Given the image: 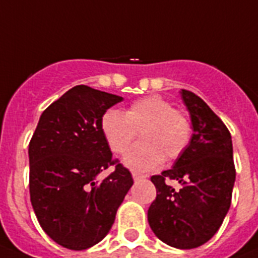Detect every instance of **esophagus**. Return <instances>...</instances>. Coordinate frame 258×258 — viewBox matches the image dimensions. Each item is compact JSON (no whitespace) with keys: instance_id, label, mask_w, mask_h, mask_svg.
<instances>
[{"instance_id":"esophagus-1","label":"esophagus","mask_w":258,"mask_h":258,"mask_svg":"<svg viewBox=\"0 0 258 258\" xmlns=\"http://www.w3.org/2000/svg\"><path fill=\"white\" fill-rule=\"evenodd\" d=\"M146 178V175L145 174H141V172H137V171H134L133 172V179L134 180H142V179H145Z\"/></svg>"}]
</instances>
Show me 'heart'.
Returning a JSON list of instances; mask_svg holds the SVG:
<instances>
[{"mask_svg": "<svg viewBox=\"0 0 258 258\" xmlns=\"http://www.w3.org/2000/svg\"><path fill=\"white\" fill-rule=\"evenodd\" d=\"M101 131L108 147L122 155L141 134L142 142L124 157V164L137 171H148L166 158L174 161L183 156L192 139V121L188 113L174 107L160 94L134 101L124 112L110 108L101 117Z\"/></svg>", "mask_w": 258, "mask_h": 258, "instance_id": "1", "label": "heart"}]
</instances>
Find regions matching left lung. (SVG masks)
<instances>
[{
	"instance_id": "1",
	"label": "left lung",
	"mask_w": 258,
	"mask_h": 258,
	"mask_svg": "<svg viewBox=\"0 0 258 258\" xmlns=\"http://www.w3.org/2000/svg\"><path fill=\"white\" fill-rule=\"evenodd\" d=\"M180 94L195 133L171 169L151 176L157 196L148 209V223L164 243L192 249L211 239L223 224L235 166L230 132L223 120L193 92L181 89ZM167 180L179 181L181 188L174 189Z\"/></svg>"
}]
</instances>
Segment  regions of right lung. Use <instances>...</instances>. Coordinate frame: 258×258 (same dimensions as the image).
I'll use <instances>...</instances> for the list:
<instances>
[{"label":"right lung","instance_id":"add662e5","mask_svg":"<svg viewBox=\"0 0 258 258\" xmlns=\"http://www.w3.org/2000/svg\"><path fill=\"white\" fill-rule=\"evenodd\" d=\"M121 101L75 86L43 111L29 142L33 210L47 235L69 249H87L107 235L134 183L101 131L103 112ZM110 166L114 171L97 181Z\"/></svg>","mask_w":258,"mask_h":258}]
</instances>
